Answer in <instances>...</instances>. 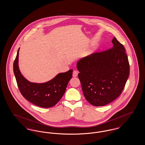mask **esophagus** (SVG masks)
<instances>
[{"label":"esophagus","instance_id":"esophagus-1","mask_svg":"<svg viewBox=\"0 0 145 145\" xmlns=\"http://www.w3.org/2000/svg\"><path fill=\"white\" fill-rule=\"evenodd\" d=\"M78 74V71H77L76 70H74L73 72V76L74 77L77 76Z\"/></svg>","mask_w":145,"mask_h":145}]
</instances>
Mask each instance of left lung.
Returning <instances> with one entry per match:
<instances>
[{"mask_svg": "<svg viewBox=\"0 0 145 145\" xmlns=\"http://www.w3.org/2000/svg\"><path fill=\"white\" fill-rule=\"evenodd\" d=\"M111 48L93 53L78 61L84 95L91 104L104 106L122 93L129 74V63L123 44L114 37Z\"/></svg>", "mask_w": 145, "mask_h": 145, "instance_id": "1", "label": "left lung"}]
</instances>
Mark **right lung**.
Segmentation results:
<instances>
[{
    "label": "right lung",
    "instance_id": "right-lung-1",
    "mask_svg": "<svg viewBox=\"0 0 145 145\" xmlns=\"http://www.w3.org/2000/svg\"><path fill=\"white\" fill-rule=\"evenodd\" d=\"M18 49L14 62V72L21 94L35 105L44 108L54 106L65 92L73 70L59 73L54 78L43 83H31L22 75L18 67Z\"/></svg>",
    "mask_w": 145,
    "mask_h": 145
}]
</instances>
